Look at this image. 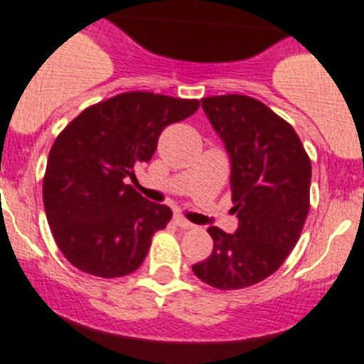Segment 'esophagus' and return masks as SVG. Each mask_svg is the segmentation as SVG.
Returning a JSON list of instances; mask_svg holds the SVG:
<instances>
[{
    "label": "esophagus",
    "mask_w": 364,
    "mask_h": 364,
    "mask_svg": "<svg viewBox=\"0 0 364 364\" xmlns=\"http://www.w3.org/2000/svg\"><path fill=\"white\" fill-rule=\"evenodd\" d=\"M174 223H176V227L183 228V230H190V228H194V225H192V223H190V221H186V219L183 218V215H176Z\"/></svg>",
    "instance_id": "1"
}]
</instances>
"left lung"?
Returning <instances> with one entry per match:
<instances>
[{"instance_id": "1", "label": "left lung", "mask_w": 364, "mask_h": 364, "mask_svg": "<svg viewBox=\"0 0 364 364\" xmlns=\"http://www.w3.org/2000/svg\"><path fill=\"white\" fill-rule=\"evenodd\" d=\"M201 107L230 156L239 227H210V257L192 267L203 283L239 290L259 283L296 247L310 208L312 165L290 123L241 94L203 97Z\"/></svg>"}]
</instances>
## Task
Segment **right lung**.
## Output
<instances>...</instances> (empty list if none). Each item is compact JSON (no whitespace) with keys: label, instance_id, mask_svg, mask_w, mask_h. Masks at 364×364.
I'll list each match as a JSON object with an SVG mask.
<instances>
[{"label":"right lung","instance_id":"add662e5","mask_svg":"<svg viewBox=\"0 0 364 364\" xmlns=\"http://www.w3.org/2000/svg\"><path fill=\"white\" fill-rule=\"evenodd\" d=\"M198 109V100L123 92L85 109L55 137L43 205L55 245L77 270L114 279L141 267L172 210L146 201L127 179L152 159L165 127Z\"/></svg>","mask_w":364,"mask_h":364}]
</instances>
